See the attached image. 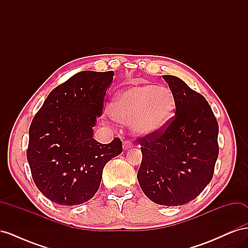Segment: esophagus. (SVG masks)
I'll return each instance as SVG.
<instances>
[{"label": "esophagus", "instance_id": "1", "mask_svg": "<svg viewBox=\"0 0 248 248\" xmlns=\"http://www.w3.org/2000/svg\"><path fill=\"white\" fill-rule=\"evenodd\" d=\"M133 147V144L131 141H129V140H125L124 142H123V148H124V150H128V149H130V148H132Z\"/></svg>", "mask_w": 248, "mask_h": 248}]
</instances>
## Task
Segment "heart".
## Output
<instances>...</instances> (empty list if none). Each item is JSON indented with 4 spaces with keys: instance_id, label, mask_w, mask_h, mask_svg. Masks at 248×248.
<instances>
[{
    "instance_id": "heart-1",
    "label": "heart",
    "mask_w": 248,
    "mask_h": 248,
    "mask_svg": "<svg viewBox=\"0 0 248 248\" xmlns=\"http://www.w3.org/2000/svg\"><path fill=\"white\" fill-rule=\"evenodd\" d=\"M175 109V97L170 89L140 85L115 96L108 106V114L115 121L130 123L138 136L151 137L166 128Z\"/></svg>"
}]
</instances>
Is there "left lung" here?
I'll return each instance as SVG.
<instances>
[{
	"label": "left lung",
	"mask_w": 248,
	"mask_h": 248,
	"mask_svg": "<svg viewBox=\"0 0 248 248\" xmlns=\"http://www.w3.org/2000/svg\"><path fill=\"white\" fill-rule=\"evenodd\" d=\"M176 101L166 129L138 140L142 159L138 171L141 190L163 206L196 199L212 180L218 157V123L204 96L174 76H162Z\"/></svg>",
	"instance_id": "obj_1"
}]
</instances>
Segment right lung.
<instances>
[{
	"mask_svg": "<svg viewBox=\"0 0 248 248\" xmlns=\"http://www.w3.org/2000/svg\"><path fill=\"white\" fill-rule=\"evenodd\" d=\"M114 71H81L55 88L29 129L27 159L34 183L44 197L63 206L91 200L102 170L122 153V141L93 139Z\"/></svg>",
	"mask_w": 248,
	"mask_h": 248,
	"instance_id": "obj_1",
	"label": "right lung"
}]
</instances>
